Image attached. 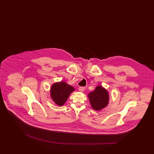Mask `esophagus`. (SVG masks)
I'll use <instances>...</instances> for the list:
<instances>
[{"mask_svg":"<svg viewBox=\"0 0 154 154\" xmlns=\"http://www.w3.org/2000/svg\"><path fill=\"white\" fill-rule=\"evenodd\" d=\"M79 91L82 92L84 91V90H85V88L84 87H79Z\"/></svg>","mask_w":154,"mask_h":154,"instance_id":"obj_1","label":"esophagus"}]
</instances>
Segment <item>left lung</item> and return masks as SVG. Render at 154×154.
I'll return each instance as SVG.
<instances>
[{"label":"left lung","mask_w":154,"mask_h":154,"mask_svg":"<svg viewBox=\"0 0 154 154\" xmlns=\"http://www.w3.org/2000/svg\"><path fill=\"white\" fill-rule=\"evenodd\" d=\"M88 97L92 108L96 111L101 110L108 105L109 94L102 86H97L94 91L89 93Z\"/></svg>","instance_id":"left-lung-1"}]
</instances>
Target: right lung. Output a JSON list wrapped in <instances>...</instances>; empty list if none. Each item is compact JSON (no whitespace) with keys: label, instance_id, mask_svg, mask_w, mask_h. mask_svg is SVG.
<instances>
[{"label":"right lung","instance_id":"add662e5","mask_svg":"<svg viewBox=\"0 0 154 154\" xmlns=\"http://www.w3.org/2000/svg\"><path fill=\"white\" fill-rule=\"evenodd\" d=\"M75 90L74 88L63 82H56L53 84L51 88V97L59 106L65 103L69 95Z\"/></svg>","mask_w":154,"mask_h":154}]
</instances>
